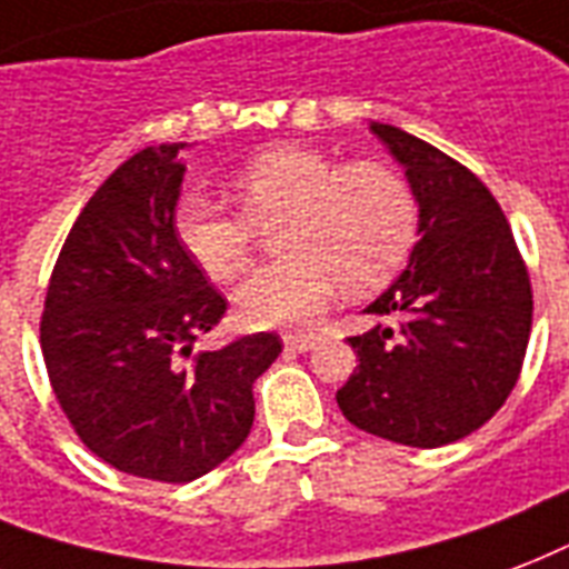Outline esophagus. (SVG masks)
<instances>
[{
    "label": "esophagus",
    "instance_id": "34e87169",
    "mask_svg": "<svg viewBox=\"0 0 569 569\" xmlns=\"http://www.w3.org/2000/svg\"><path fill=\"white\" fill-rule=\"evenodd\" d=\"M281 341H284V350H290V353H306V350H311V347L317 345L315 335H302V332H288Z\"/></svg>",
    "mask_w": 569,
    "mask_h": 569
}]
</instances>
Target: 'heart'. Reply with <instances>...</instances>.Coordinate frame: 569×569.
Returning a JSON list of instances; mask_svg holds the SVG:
<instances>
[{"instance_id": "heart-1", "label": "heart", "mask_w": 569, "mask_h": 569, "mask_svg": "<svg viewBox=\"0 0 569 569\" xmlns=\"http://www.w3.org/2000/svg\"><path fill=\"white\" fill-rule=\"evenodd\" d=\"M237 210L207 196H183L171 228L207 279L228 284L252 263L254 224H272L284 252L237 290L249 326L308 323L338 284L362 293L395 276L416 243L418 210L398 171L377 160L341 162L302 144L254 153L231 174Z\"/></svg>"}]
</instances>
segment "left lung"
Returning a JSON list of instances; mask_svg holds the SVG:
<instances>
[{"mask_svg":"<svg viewBox=\"0 0 569 569\" xmlns=\"http://www.w3.org/2000/svg\"><path fill=\"white\" fill-rule=\"evenodd\" d=\"M371 130L407 169L421 237L400 279L368 306L398 326L347 338L359 365L335 398L365 433L439 448L487 425L517 386L531 279L478 174L398 127Z\"/></svg>","mask_w":569,"mask_h":569,"instance_id":"left-lung-1","label":"left lung"}]
</instances>
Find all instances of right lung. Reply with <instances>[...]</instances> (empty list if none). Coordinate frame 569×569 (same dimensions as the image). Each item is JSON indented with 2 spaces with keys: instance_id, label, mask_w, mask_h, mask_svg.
<instances>
[{
  "instance_id": "obj_1",
  "label": "right lung",
  "mask_w": 569,
  "mask_h": 569,
  "mask_svg": "<svg viewBox=\"0 0 569 569\" xmlns=\"http://www.w3.org/2000/svg\"><path fill=\"white\" fill-rule=\"evenodd\" d=\"M183 148L133 153L88 198L41 315L52 395L82 445L162 483L196 481L246 442L254 380L281 353L279 335L254 332L188 362L228 302L171 228Z\"/></svg>"
}]
</instances>
